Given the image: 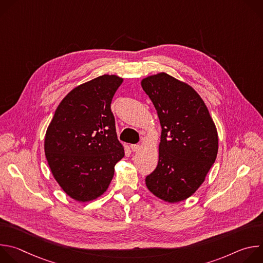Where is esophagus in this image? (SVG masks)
Masks as SVG:
<instances>
[{
  "instance_id": "34e87169",
  "label": "esophagus",
  "mask_w": 263,
  "mask_h": 263,
  "mask_svg": "<svg viewBox=\"0 0 263 263\" xmlns=\"http://www.w3.org/2000/svg\"><path fill=\"white\" fill-rule=\"evenodd\" d=\"M131 149L133 152H137L140 149V145L139 144H131Z\"/></svg>"
}]
</instances>
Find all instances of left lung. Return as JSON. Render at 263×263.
Instances as JSON below:
<instances>
[{"label":"left lung","instance_id":"left-lung-1","mask_svg":"<svg viewBox=\"0 0 263 263\" xmlns=\"http://www.w3.org/2000/svg\"><path fill=\"white\" fill-rule=\"evenodd\" d=\"M161 125L159 160L146 176L147 190L157 198L177 203L190 198L204 182L218 151V136L199 93L166 72L141 80Z\"/></svg>","mask_w":263,"mask_h":263}]
</instances>
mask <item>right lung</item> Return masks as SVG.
<instances>
[{"label":"right lung","mask_w":263,"mask_h":263,"mask_svg":"<svg viewBox=\"0 0 263 263\" xmlns=\"http://www.w3.org/2000/svg\"><path fill=\"white\" fill-rule=\"evenodd\" d=\"M122 83L116 74H103L74 87L47 129L45 153L51 172L63 192L78 202L101 197L125 156L110 108Z\"/></svg>","instance_id":"add662e5"}]
</instances>
